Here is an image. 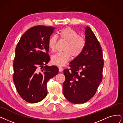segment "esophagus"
Here are the masks:
<instances>
[{"label":"esophagus","instance_id":"1","mask_svg":"<svg viewBox=\"0 0 123 123\" xmlns=\"http://www.w3.org/2000/svg\"><path fill=\"white\" fill-rule=\"evenodd\" d=\"M58 70H59V72H62L63 71V68L62 67H58Z\"/></svg>","mask_w":123,"mask_h":123}]
</instances>
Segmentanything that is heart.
Wrapping results in <instances>:
<instances>
[{"instance_id":"heart-1","label":"heart","mask_w":123,"mask_h":123,"mask_svg":"<svg viewBox=\"0 0 123 123\" xmlns=\"http://www.w3.org/2000/svg\"><path fill=\"white\" fill-rule=\"evenodd\" d=\"M60 37L67 41L64 49L65 52H58L51 57V62L58 66L65 65L70 60L71 55L77 57L82 52L85 47V41L82 37L79 36L78 34L70 28H63L59 32ZM57 38L55 36L50 37L48 40V47L52 51L55 49Z\"/></svg>"}]
</instances>
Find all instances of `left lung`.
<instances>
[{
  "mask_svg": "<svg viewBox=\"0 0 123 123\" xmlns=\"http://www.w3.org/2000/svg\"><path fill=\"white\" fill-rule=\"evenodd\" d=\"M85 45L63 73V94L70 102L83 104L94 96L102 79L104 62L100 44L89 27H85Z\"/></svg>",
  "mask_w": 123,
  "mask_h": 123,
  "instance_id": "8db88e82",
  "label": "left lung"
}]
</instances>
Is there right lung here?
<instances>
[{
    "mask_svg": "<svg viewBox=\"0 0 123 123\" xmlns=\"http://www.w3.org/2000/svg\"><path fill=\"white\" fill-rule=\"evenodd\" d=\"M55 29L45 26L32 27L17 45L13 80L19 95L28 102L34 104L44 99L47 81L58 73L56 66L47 65L50 61L48 40Z\"/></svg>",
    "mask_w": 123,
    "mask_h": 123,
    "instance_id": "right-lung-1",
    "label": "right lung"
}]
</instances>
